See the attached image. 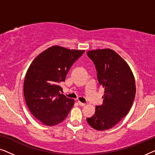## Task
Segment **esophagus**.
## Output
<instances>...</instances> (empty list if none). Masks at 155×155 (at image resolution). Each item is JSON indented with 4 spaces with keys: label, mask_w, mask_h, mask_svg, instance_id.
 Segmentation results:
<instances>
[{
    "label": "esophagus",
    "mask_w": 155,
    "mask_h": 155,
    "mask_svg": "<svg viewBox=\"0 0 155 155\" xmlns=\"http://www.w3.org/2000/svg\"><path fill=\"white\" fill-rule=\"evenodd\" d=\"M78 104H79L80 106H81V107H84V106L85 105V104L82 103V102H81V101H78Z\"/></svg>",
    "instance_id": "esophagus-1"
}]
</instances>
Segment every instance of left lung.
Returning <instances> with one entry per match:
<instances>
[{
	"label": "left lung",
	"mask_w": 155,
	"mask_h": 155,
	"mask_svg": "<svg viewBox=\"0 0 155 155\" xmlns=\"http://www.w3.org/2000/svg\"><path fill=\"white\" fill-rule=\"evenodd\" d=\"M87 54L94 63L99 84L104 88L103 104L96 106L94 114L87 118V121L95 130H108L132 107L136 92L134 75L128 63L114 50H92Z\"/></svg>",
	"instance_id": "obj_1"
}]
</instances>
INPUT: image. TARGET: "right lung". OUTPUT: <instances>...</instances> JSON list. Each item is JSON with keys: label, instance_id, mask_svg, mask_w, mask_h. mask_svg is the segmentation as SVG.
<instances>
[{"label": "right lung", "instance_id": "1", "mask_svg": "<svg viewBox=\"0 0 155 155\" xmlns=\"http://www.w3.org/2000/svg\"><path fill=\"white\" fill-rule=\"evenodd\" d=\"M84 50L53 46L34 59L24 82V95L32 115L48 126L60 124L74 105V99L60 94L59 83L64 82L72 65Z\"/></svg>", "mask_w": 155, "mask_h": 155}]
</instances>
